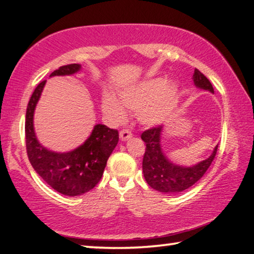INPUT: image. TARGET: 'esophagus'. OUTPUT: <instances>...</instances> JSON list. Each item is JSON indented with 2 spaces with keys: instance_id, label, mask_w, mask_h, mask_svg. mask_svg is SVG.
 Listing matches in <instances>:
<instances>
[{
  "instance_id": "34e87169",
  "label": "esophagus",
  "mask_w": 254,
  "mask_h": 254,
  "mask_svg": "<svg viewBox=\"0 0 254 254\" xmlns=\"http://www.w3.org/2000/svg\"><path fill=\"white\" fill-rule=\"evenodd\" d=\"M132 136V133L130 132V130H127V128H123V130L120 132V139L122 141H127L130 139Z\"/></svg>"
}]
</instances>
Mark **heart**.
Returning a JSON list of instances; mask_svg holds the SVG:
<instances>
[{
  "mask_svg": "<svg viewBox=\"0 0 254 254\" xmlns=\"http://www.w3.org/2000/svg\"><path fill=\"white\" fill-rule=\"evenodd\" d=\"M179 88L173 80L161 77H152L135 85L122 88L118 93V100L105 95L102 100V109L115 121L126 118L123 107L136 112V118L147 127H154L166 121L177 104Z\"/></svg>",
  "mask_w": 254,
  "mask_h": 254,
  "instance_id": "heart-1",
  "label": "heart"
}]
</instances>
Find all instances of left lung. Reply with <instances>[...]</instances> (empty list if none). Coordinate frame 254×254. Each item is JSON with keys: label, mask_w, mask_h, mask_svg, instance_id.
Here are the masks:
<instances>
[{"label": "left lung", "mask_w": 254, "mask_h": 254, "mask_svg": "<svg viewBox=\"0 0 254 254\" xmlns=\"http://www.w3.org/2000/svg\"><path fill=\"white\" fill-rule=\"evenodd\" d=\"M192 79L196 87L214 93L210 81L198 69H195ZM162 128V127H154L141 134V139L147 145L142 161L143 176L149 186L156 190L166 194H178L191 187L203 177L216 156L217 145L207 159L195 166L175 165L166 157L161 149Z\"/></svg>", "instance_id": "1"}]
</instances>
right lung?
Masks as SVG:
<instances>
[{
  "instance_id": "1",
  "label": "right lung",
  "mask_w": 254,
  "mask_h": 254,
  "mask_svg": "<svg viewBox=\"0 0 254 254\" xmlns=\"http://www.w3.org/2000/svg\"><path fill=\"white\" fill-rule=\"evenodd\" d=\"M80 70L78 64L59 67L50 77L72 75ZM46 80L34 89L25 113V144L29 161L37 174L51 188L63 195L78 196L96 186L104 173L107 159L119 142V132L96 124L91 135L78 148L68 152L50 151L38 141L33 114Z\"/></svg>"
}]
</instances>
